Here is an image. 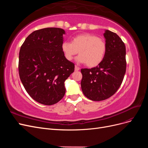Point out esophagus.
<instances>
[{
	"label": "esophagus",
	"mask_w": 148,
	"mask_h": 148,
	"mask_svg": "<svg viewBox=\"0 0 148 148\" xmlns=\"http://www.w3.org/2000/svg\"><path fill=\"white\" fill-rule=\"evenodd\" d=\"M75 71H78V70H79V68L78 66H77V65H75Z\"/></svg>",
	"instance_id": "1"
}]
</instances>
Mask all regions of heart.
<instances>
[{"mask_svg":"<svg viewBox=\"0 0 148 148\" xmlns=\"http://www.w3.org/2000/svg\"><path fill=\"white\" fill-rule=\"evenodd\" d=\"M62 50L68 60H72L79 53L77 60L86 64L89 67L99 65L106 52V44L104 39L91 33H83L73 37L71 42L65 41Z\"/></svg>","mask_w":148,"mask_h":148,"instance_id":"obj_1","label":"heart"}]
</instances>
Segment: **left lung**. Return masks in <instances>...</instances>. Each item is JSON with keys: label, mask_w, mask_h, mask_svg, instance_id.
Listing matches in <instances>:
<instances>
[{"label": "left lung", "mask_w": 148, "mask_h": 148, "mask_svg": "<svg viewBox=\"0 0 148 148\" xmlns=\"http://www.w3.org/2000/svg\"><path fill=\"white\" fill-rule=\"evenodd\" d=\"M106 52L101 63L92 69H82V91L88 99L100 101L117 92L126 72V48L119 36L109 30L104 33Z\"/></svg>", "instance_id": "1"}]
</instances>
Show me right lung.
Segmentation results:
<instances>
[{
    "instance_id": "add662e5",
    "label": "right lung",
    "mask_w": 148,
    "mask_h": 148,
    "mask_svg": "<svg viewBox=\"0 0 148 148\" xmlns=\"http://www.w3.org/2000/svg\"><path fill=\"white\" fill-rule=\"evenodd\" d=\"M65 31L46 28L34 31L26 38L19 52L18 71L28 95L44 105L51 106L65 95L64 82L75 70L62 50Z\"/></svg>"
}]
</instances>
